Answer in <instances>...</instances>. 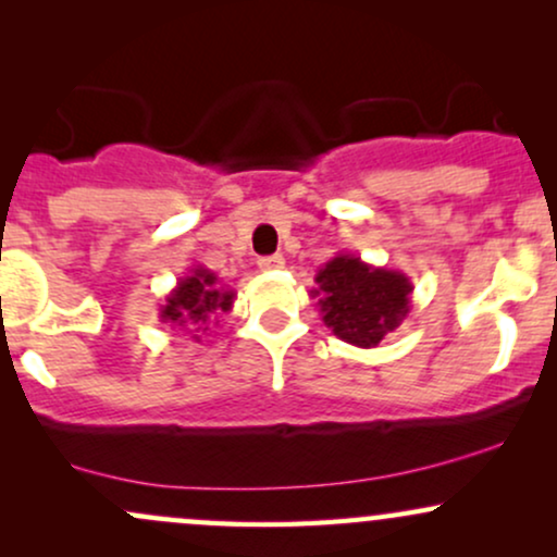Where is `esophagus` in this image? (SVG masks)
Listing matches in <instances>:
<instances>
[{
    "instance_id": "1",
    "label": "esophagus",
    "mask_w": 557,
    "mask_h": 557,
    "mask_svg": "<svg viewBox=\"0 0 557 557\" xmlns=\"http://www.w3.org/2000/svg\"><path fill=\"white\" fill-rule=\"evenodd\" d=\"M259 267L264 272H272V270H283L285 267V259L280 257V253H272V257H261L259 259Z\"/></svg>"
}]
</instances>
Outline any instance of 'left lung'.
I'll use <instances>...</instances> for the list:
<instances>
[{"label":"left lung","mask_w":557,"mask_h":557,"mask_svg":"<svg viewBox=\"0 0 557 557\" xmlns=\"http://www.w3.org/2000/svg\"><path fill=\"white\" fill-rule=\"evenodd\" d=\"M317 298L322 322L341 341L374 348L400 327L411 311L413 285L406 274L372 267L354 253H337L317 272Z\"/></svg>","instance_id":"obj_1"}]
</instances>
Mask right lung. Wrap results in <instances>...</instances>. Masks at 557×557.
<instances>
[{
	"label": "right lung",
	"instance_id": "add662e5",
	"mask_svg": "<svg viewBox=\"0 0 557 557\" xmlns=\"http://www.w3.org/2000/svg\"><path fill=\"white\" fill-rule=\"evenodd\" d=\"M233 300L235 290L222 287L212 270L198 264L168 293L164 304L159 306V319L170 327L188 330L198 341V332H207L216 317L233 309Z\"/></svg>",
	"mask_w": 557,
	"mask_h": 557
}]
</instances>
